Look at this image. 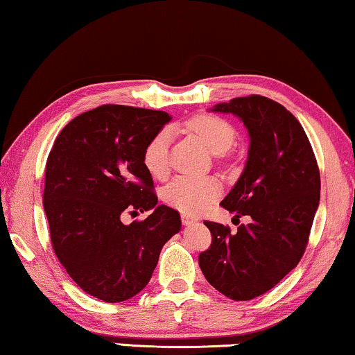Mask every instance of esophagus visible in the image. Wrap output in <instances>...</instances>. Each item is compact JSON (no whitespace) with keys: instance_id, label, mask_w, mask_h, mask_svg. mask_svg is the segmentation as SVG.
Segmentation results:
<instances>
[{"instance_id":"obj_1","label":"esophagus","mask_w":355,"mask_h":355,"mask_svg":"<svg viewBox=\"0 0 355 355\" xmlns=\"http://www.w3.org/2000/svg\"><path fill=\"white\" fill-rule=\"evenodd\" d=\"M181 219H182V224L184 225H190V224L197 223V218H193L192 214H186V213L181 214Z\"/></svg>"}]
</instances>
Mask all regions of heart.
Listing matches in <instances>:
<instances>
[{"mask_svg": "<svg viewBox=\"0 0 355 355\" xmlns=\"http://www.w3.org/2000/svg\"><path fill=\"white\" fill-rule=\"evenodd\" d=\"M187 128L207 144L214 153H224L237 139L235 128L224 118L200 114L190 118ZM169 132L163 128L150 137L142 150L144 168L150 176L163 179L169 171ZM219 195V184L211 178L179 176L163 189L162 197L169 207L184 213H197Z\"/></svg>", "mask_w": 355, "mask_h": 355, "instance_id": "b5f03b06", "label": "heart"}]
</instances>
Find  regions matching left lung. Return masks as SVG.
<instances>
[{
    "mask_svg": "<svg viewBox=\"0 0 355 355\" xmlns=\"http://www.w3.org/2000/svg\"><path fill=\"white\" fill-rule=\"evenodd\" d=\"M213 110L237 115L248 128V162L220 207L251 220L237 232L205 220L211 245L198 264L224 296L248 301L274 288L301 261L320 200V171L301 123L279 102L251 94Z\"/></svg>",
    "mask_w": 355,
    "mask_h": 355,
    "instance_id": "8db88e82",
    "label": "left lung"
}]
</instances>
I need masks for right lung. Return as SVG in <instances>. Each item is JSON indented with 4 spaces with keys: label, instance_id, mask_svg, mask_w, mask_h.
<instances>
[{
    "label": "right lung",
    "instance_id": "right-lung-1",
    "mask_svg": "<svg viewBox=\"0 0 355 355\" xmlns=\"http://www.w3.org/2000/svg\"><path fill=\"white\" fill-rule=\"evenodd\" d=\"M166 112L107 104L78 115L55 137L44 171L43 205L51 245L76 285L105 302L136 296L150 280L163 245L181 230L160 205L142 163ZM154 208L126 226L125 212Z\"/></svg>",
    "mask_w": 355,
    "mask_h": 355
}]
</instances>
